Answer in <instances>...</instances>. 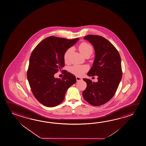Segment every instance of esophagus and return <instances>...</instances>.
Returning a JSON list of instances; mask_svg holds the SVG:
<instances>
[{
  "label": "esophagus",
  "instance_id": "1",
  "mask_svg": "<svg viewBox=\"0 0 146 146\" xmlns=\"http://www.w3.org/2000/svg\"><path fill=\"white\" fill-rule=\"evenodd\" d=\"M76 80L77 81H80V80H82V78H80V77H76Z\"/></svg>",
  "mask_w": 146,
  "mask_h": 146
}]
</instances>
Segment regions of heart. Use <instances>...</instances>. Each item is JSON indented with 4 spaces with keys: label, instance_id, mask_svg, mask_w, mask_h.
Masks as SVG:
<instances>
[{
    "label": "heart",
    "instance_id": "1",
    "mask_svg": "<svg viewBox=\"0 0 146 146\" xmlns=\"http://www.w3.org/2000/svg\"><path fill=\"white\" fill-rule=\"evenodd\" d=\"M78 50L80 51V54H82L83 56H85L87 55L90 56L92 54V51H93V49L92 46L86 42H83L79 45ZM72 50V48H68L64 52L63 58L65 62L68 61ZM87 69L88 68L86 66L75 65L71 67L70 71L73 74L78 75V76H82L85 73V72L86 71Z\"/></svg>",
    "mask_w": 146,
    "mask_h": 146
}]
</instances>
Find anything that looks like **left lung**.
<instances>
[{
    "mask_svg": "<svg viewBox=\"0 0 146 146\" xmlns=\"http://www.w3.org/2000/svg\"><path fill=\"white\" fill-rule=\"evenodd\" d=\"M84 38L92 44L95 51V58L87 75L98 76V82L83 78L87 87L83 96L90 104L99 106L107 103L115 94L122 79L121 59L115 47L104 37L88 35Z\"/></svg>",
    "mask_w": 146,
    "mask_h": 146,
    "instance_id": "8db88e82",
    "label": "left lung"
}]
</instances>
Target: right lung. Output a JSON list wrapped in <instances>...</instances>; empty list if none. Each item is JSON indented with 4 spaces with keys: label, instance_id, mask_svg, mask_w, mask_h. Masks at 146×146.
Instances as JSON below:
<instances>
[{
    "label": "right lung",
    "instance_id": "obj_1",
    "mask_svg": "<svg viewBox=\"0 0 146 146\" xmlns=\"http://www.w3.org/2000/svg\"><path fill=\"white\" fill-rule=\"evenodd\" d=\"M78 39L49 36L40 42L31 54L27 78L34 97L46 107L61 104L66 90L76 82L74 75L61 70L65 66L64 52ZM59 70L65 74L61 80L54 77Z\"/></svg>",
    "mask_w": 146,
    "mask_h": 146
}]
</instances>
